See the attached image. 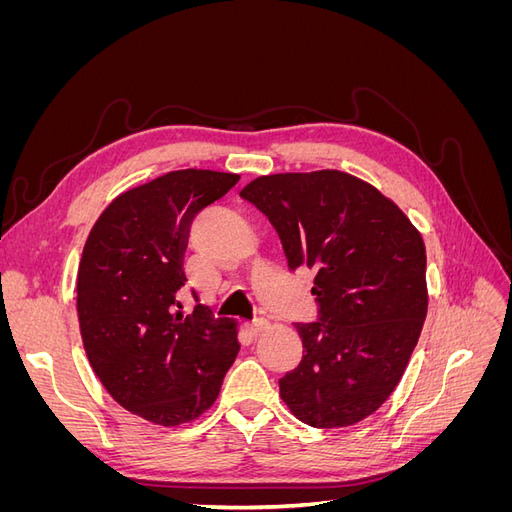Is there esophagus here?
Segmentation results:
<instances>
[{
    "label": "esophagus",
    "mask_w": 512,
    "mask_h": 512,
    "mask_svg": "<svg viewBox=\"0 0 512 512\" xmlns=\"http://www.w3.org/2000/svg\"><path fill=\"white\" fill-rule=\"evenodd\" d=\"M269 327H271L269 320H265V318H256V320H252V322H250V333H252L254 337H260V335L265 333Z\"/></svg>",
    "instance_id": "34e87169"
}]
</instances>
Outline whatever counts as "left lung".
Listing matches in <instances>:
<instances>
[{
	"instance_id": "8db88e82",
	"label": "left lung",
	"mask_w": 512,
	"mask_h": 512,
	"mask_svg": "<svg viewBox=\"0 0 512 512\" xmlns=\"http://www.w3.org/2000/svg\"><path fill=\"white\" fill-rule=\"evenodd\" d=\"M280 235L288 269H314L316 322L280 395L305 425L348 427L395 391L427 316L421 232L374 185L342 170L258 177L239 192Z\"/></svg>"
}]
</instances>
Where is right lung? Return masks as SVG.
Instances as JSON below:
<instances>
[{
	"label": "right lung",
	"instance_id": "add662e5",
	"mask_svg": "<svg viewBox=\"0 0 512 512\" xmlns=\"http://www.w3.org/2000/svg\"><path fill=\"white\" fill-rule=\"evenodd\" d=\"M237 181L173 170L119 194L85 243L76 312L87 359L119 406L156 425L209 410L237 359L235 320L213 318L205 305L177 312L192 220Z\"/></svg>",
	"mask_w": 512,
	"mask_h": 512
}]
</instances>
